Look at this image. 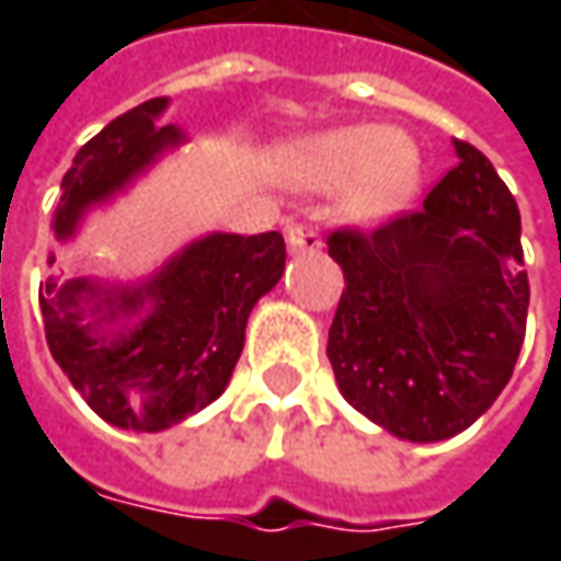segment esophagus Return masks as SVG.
Returning <instances> with one entry per match:
<instances>
[{
  "label": "esophagus",
  "mask_w": 561,
  "mask_h": 561,
  "mask_svg": "<svg viewBox=\"0 0 561 561\" xmlns=\"http://www.w3.org/2000/svg\"><path fill=\"white\" fill-rule=\"evenodd\" d=\"M287 247L293 252H314V249H321V233L314 227L290 225L287 227Z\"/></svg>",
  "instance_id": "1"
}]
</instances>
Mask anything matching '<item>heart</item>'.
<instances>
[{"label":"heart","instance_id":"obj_1","mask_svg":"<svg viewBox=\"0 0 561 561\" xmlns=\"http://www.w3.org/2000/svg\"><path fill=\"white\" fill-rule=\"evenodd\" d=\"M280 174L296 190L334 193L340 211L356 225H383L402 215L421 186V152L402 134L375 124L334 127L290 142L280 152Z\"/></svg>","mask_w":561,"mask_h":561}]
</instances>
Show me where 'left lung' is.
<instances>
[{
  "mask_svg": "<svg viewBox=\"0 0 561 561\" xmlns=\"http://www.w3.org/2000/svg\"><path fill=\"white\" fill-rule=\"evenodd\" d=\"M424 208L375 230L340 227L343 268L328 331L336 387L399 440L437 443L471 427L503 393L525 343L522 215L471 142Z\"/></svg>",
  "mask_w": 561,
  "mask_h": 561,
  "instance_id": "1",
  "label": "left lung"
}]
</instances>
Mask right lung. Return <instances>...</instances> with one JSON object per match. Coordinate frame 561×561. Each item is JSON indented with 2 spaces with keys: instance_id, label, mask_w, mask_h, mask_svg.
<instances>
[{
  "instance_id": "add662e5",
  "label": "right lung",
  "mask_w": 561,
  "mask_h": 561,
  "mask_svg": "<svg viewBox=\"0 0 561 561\" xmlns=\"http://www.w3.org/2000/svg\"><path fill=\"white\" fill-rule=\"evenodd\" d=\"M164 108L168 96L149 99L77 149L55 205L58 240L75 237L93 205L186 140L181 127L159 121ZM284 262V237L268 230L208 233L140 284L53 274L39 287L49 353L99 419L124 431H164L225 393L249 312L280 280Z\"/></svg>"
}]
</instances>
